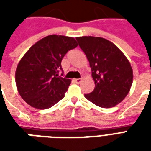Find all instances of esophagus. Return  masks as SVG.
<instances>
[{
  "instance_id": "1",
  "label": "esophagus",
  "mask_w": 151,
  "mask_h": 151,
  "mask_svg": "<svg viewBox=\"0 0 151 151\" xmlns=\"http://www.w3.org/2000/svg\"><path fill=\"white\" fill-rule=\"evenodd\" d=\"M73 82L77 83V84H79V83H81L82 82V79L81 78H76V79H73Z\"/></svg>"
}]
</instances>
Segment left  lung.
<instances>
[{
	"instance_id": "1",
	"label": "left lung",
	"mask_w": 151,
	"mask_h": 151,
	"mask_svg": "<svg viewBox=\"0 0 151 151\" xmlns=\"http://www.w3.org/2000/svg\"><path fill=\"white\" fill-rule=\"evenodd\" d=\"M91 68L95 89L85 97L99 107L112 108L126 97L133 83L129 60L111 41L101 37L76 38Z\"/></svg>"
}]
</instances>
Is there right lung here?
<instances>
[{
  "instance_id": "add662e5",
  "label": "right lung",
  "mask_w": 151,
  "mask_h": 151,
  "mask_svg": "<svg viewBox=\"0 0 151 151\" xmlns=\"http://www.w3.org/2000/svg\"><path fill=\"white\" fill-rule=\"evenodd\" d=\"M74 38L51 35L30 47L18 63L15 82L26 103L38 109H47L62 99L71 83L59 74L61 60L75 48Z\"/></svg>"
}]
</instances>
